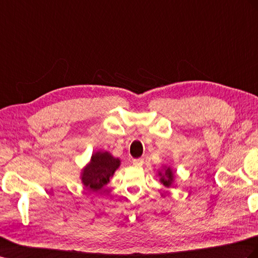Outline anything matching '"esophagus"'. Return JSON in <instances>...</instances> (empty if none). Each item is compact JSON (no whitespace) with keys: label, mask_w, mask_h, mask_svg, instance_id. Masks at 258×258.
<instances>
[{"label":"esophagus","mask_w":258,"mask_h":258,"mask_svg":"<svg viewBox=\"0 0 258 258\" xmlns=\"http://www.w3.org/2000/svg\"><path fill=\"white\" fill-rule=\"evenodd\" d=\"M132 164H134L137 167H140L144 164V161H143V158H136V159H134V161H132Z\"/></svg>","instance_id":"34e87169"}]
</instances>
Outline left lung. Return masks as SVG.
Listing matches in <instances>:
<instances>
[{"instance_id":"8db88e82","label":"left lung","mask_w":258,"mask_h":258,"mask_svg":"<svg viewBox=\"0 0 258 258\" xmlns=\"http://www.w3.org/2000/svg\"><path fill=\"white\" fill-rule=\"evenodd\" d=\"M173 175H172V171L170 170V168H167L165 171V177L162 178V182L164 183V185L166 186H169L171 184V181H172Z\"/></svg>"}]
</instances>
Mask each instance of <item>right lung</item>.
<instances>
[{"label": "right lung", "mask_w": 258, "mask_h": 258, "mask_svg": "<svg viewBox=\"0 0 258 258\" xmlns=\"http://www.w3.org/2000/svg\"><path fill=\"white\" fill-rule=\"evenodd\" d=\"M120 161L108 152H97L92 155L90 163L82 172V182L90 191H99L119 167Z\"/></svg>", "instance_id": "obj_1"}]
</instances>
